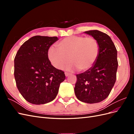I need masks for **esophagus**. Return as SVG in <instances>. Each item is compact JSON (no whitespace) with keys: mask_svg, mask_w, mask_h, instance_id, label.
<instances>
[{"mask_svg":"<svg viewBox=\"0 0 134 134\" xmlns=\"http://www.w3.org/2000/svg\"><path fill=\"white\" fill-rule=\"evenodd\" d=\"M65 76H68L69 75H70V73H69V72H65Z\"/></svg>","mask_w":134,"mask_h":134,"instance_id":"34e87169","label":"esophagus"}]
</instances>
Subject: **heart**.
I'll list each match as a JSON object with an SVG mask.
<instances>
[{
  "label": "heart",
  "mask_w": 134,
  "mask_h": 134,
  "mask_svg": "<svg viewBox=\"0 0 134 134\" xmlns=\"http://www.w3.org/2000/svg\"><path fill=\"white\" fill-rule=\"evenodd\" d=\"M58 49L50 47L48 58L55 68L61 69L70 60L72 63L67 69L86 71L94 65L99 55V44L93 37L71 36L56 44Z\"/></svg>",
  "instance_id": "heart-1"
}]
</instances>
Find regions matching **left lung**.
<instances>
[{"label": "left lung", "instance_id": "1", "mask_svg": "<svg viewBox=\"0 0 134 134\" xmlns=\"http://www.w3.org/2000/svg\"><path fill=\"white\" fill-rule=\"evenodd\" d=\"M99 44V55L91 69L77 74L75 94L79 100L87 103L101 102L109 96L116 79L118 67L117 51L111 37L98 30L84 32Z\"/></svg>", "mask_w": 134, "mask_h": 134}]
</instances>
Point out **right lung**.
<instances>
[{"label": "right lung", "instance_id": "add662e5", "mask_svg": "<svg viewBox=\"0 0 134 134\" xmlns=\"http://www.w3.org/2000/svg\"><path fill=\"white\" fill-rule=\"evenodd\" d=\"M57 37L35 36L24 42L14 58V78L19 92L28 102L43 104L53 100L64 72L52 65L48 50Z\"/></svg>", "mask_w": 134, "mask_h": 134}]
</instances>
